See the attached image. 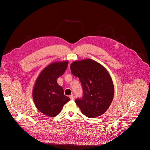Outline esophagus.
I'll return each mask as SVG.
<instances>
[{
  "instance_id": "34e87169",
  "label": "esophagus",
  "mask_w": 150,
  "mask_h": 150,
  "mask_svg": "<svg viewBox=\"0 0 150 150\" xmlns=\"http://www.w3.org/2000/svg\"><path fill=\"white\" fill-rule=\"evenodd\" d=\"M69 97H70V100H74V96H73V94L70 95V96H69Z\"/></svg>"
}]
</instances>
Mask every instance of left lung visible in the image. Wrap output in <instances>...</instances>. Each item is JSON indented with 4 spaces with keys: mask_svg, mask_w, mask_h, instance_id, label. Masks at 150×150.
Returning <instances> with one entry per match:
<instances>
[{
    "mask_svg": "<svg viewBox=\"0 0 150 150\" xmlns=\"http://www.w3.org/2000/svg\"><path fill=\"white\" fill-rule=\"evenodd\" d=\"M70 69L71 73L79 78L83 87L82 98L75 100L82 113L90 118L103 114L114 96L113 83L108 70L90 59L73 62Z\"/></svg>",
    "mask_w": 150,
    "mask_h": 150,
    "instance_id": "left-lung-1",
    "label": "left lung"
}]
</instances>
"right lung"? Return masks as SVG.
<instances>
[{"instance_id": "add662e5", "label": "right lung", "mask_w": 150, "mask_h": 150, "mask_svg": "<svg viewBox=\"0 0 150 150\" xmlns=\"http://www.w3.org/2000/svg\"><path fill=\"white\" fill-rule=\"evenodd\" d=\"M68 63V60L51 63L40 73L34 86L33 98L35 106L50 117L57 115L64 105L70 100L57 83V78L64 73Z\"/></svg>"}]
</instances>
